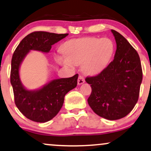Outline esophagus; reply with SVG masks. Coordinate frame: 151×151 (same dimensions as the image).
Instances as JSON below:
<instances>
[{
    "instance_id": "34e87169",
    "label": "esophagus",
    "mask_w": 151,
    "mask_h": 151,
    "mask_svg": "<svg viewBox=\"0 0 151 151\" xmlns=\"http://www.w3.org/2000/svg\"><path fill=\"white\" fill-rule=\"evenodd\" d=\"M85 78H84L83 76H80L79 77H78V84L79 85H82V84H83L84 83H85Z\"/></svg>"
}]
</instances>
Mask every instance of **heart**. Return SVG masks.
Returning <instances> with one entry per match:
<instances>
[{
	"label": "heart",
	"mask_w": 151,
	"mask_h": 151,
	"mask_svg": "<svg viewBox=\"0 0 151 151\" xmlns=\"http://www.w3.org/2000/svg\"><path fill=\"white\" fill-rule=\"evenodd\" d=\"M61 50L64 55L56 57L59 64L70 68L82 64L84 73L95 76L109 64L114 52V44L107 37H84L66 41Z\"/></svg>",
	"instance_id": "heart-1"
}]
</instances>
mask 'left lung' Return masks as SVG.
<instances>
[{"label": "left lung", "instance_id": "left-lung-1", "mask_svg": "<svg viewBox=\"0 0 151 151\" xmlns=\"http://www.w3.org/2000/svg\"><path fill=\"white\" fill-rule=\"evenodd\" d=\"M111 32L116 44L114 60L85 80L91 87L87 101L92 110L104 119L117 120L128 115L138 101L142 69L136 50L120 33Z\"/></svg>", "mask_w": 151, "mask_h": 151}]
</instances>
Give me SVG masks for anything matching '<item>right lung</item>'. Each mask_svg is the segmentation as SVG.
I'll list each match as a JSON object with an SVG mask.
<instances>
[{"label":"right lung","instance_id":"obj_1","mask_svg":"<svg viewBox=\"0 0 151 151\" xmlns=\"http://www.w3.org/2000/svg\"><path fill=\"white\" fill-rule=\"evenodd\" d=\"M68 34H55L38 31L27 35L14 52L11 64L10 83L14 101L19 111L30 120L45 123L58 114L64 103V96L77 86L78 74L73 77L55 79L35 90L27 89L21 83L20 66L30 50L49 52L52 45Z\"/></svg>","mask_w":151,"mask_h":151}]
</instances>
